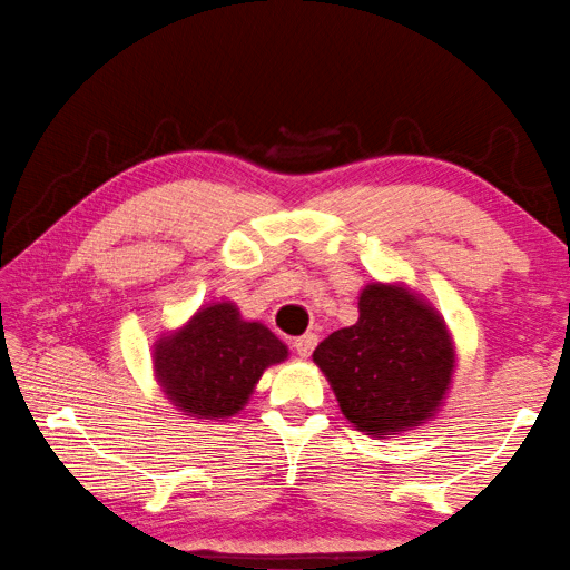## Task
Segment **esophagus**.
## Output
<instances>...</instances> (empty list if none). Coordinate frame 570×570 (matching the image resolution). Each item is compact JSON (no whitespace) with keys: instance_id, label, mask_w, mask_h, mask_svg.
Masks as SVG:
<instances>
[{"instance_id":"1","label":"esophagus","mask_w":570,"mask_h":570,"mask_svg":"<svg viewBox=\"0 0 570 570\" xmlns=\"http://www.w3.org/2000/svg\"><path fill=\"white\" fill-rule=\"evenodd\" d=\"M315 346H318V335H315V333H305L293 343V348L297 351V356H301V358H311V353H313Z\"/></svg>"}]
</instances>
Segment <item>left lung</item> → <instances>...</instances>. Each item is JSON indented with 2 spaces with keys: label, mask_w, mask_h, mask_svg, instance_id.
Instances as JSON below:
<instances>
[{
  "label": "left lung",
  "mask_w": 570,
  "mask_h": 570,
  "mask_svg": "<svg viewBox=\"0 0 570 570\" xmlns=\"http://www.w3.org/2000/svg\"><path fill=\"white\" fill-rule=\"evenodd\" d=\"M343 416L371 436L412 432L444 406L456 346L436 307L404 283L363 285L358 321L313 351Z\"/></svg>",
  "instance_id": "1"
}]
</instances>
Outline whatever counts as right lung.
<instances>
[{"mask_svg": "<svg viewBox=\"0 0 570 570\" xmlns=\"http://www.w3.org/2000/svg\"><path fill=\"white\" fill-rule=\"evenodd\" d=\"M291 351L259 321L242 318L237 303L212 301L151 346L154 379L184 416L227 422L249 404L269 366Z\"/></svg>", "mask_w": 570, "mask_h": 570, "instance_id": "obj_1", "label": "right lung"}]
</instances>
